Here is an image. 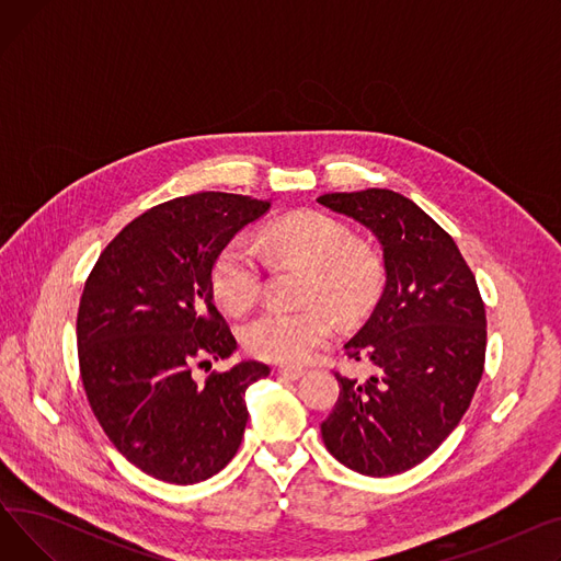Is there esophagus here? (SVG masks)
<instances>
[{
    "label": "esophagus",
    "instance_id": "1",
    "mask_svg": "<svg viewBox=\"0 0 561 561\" xmlns=\"http://www.w3.org/2000/svg\"><path fill=\"white\" fill-rule=\"evenodd\" d=\"M277 373L288 377V379H300L305 375V368L302 366H279Z\"/></svg>",
    "mask_w": 561,
    "mask_h": 561
}]
</instances>
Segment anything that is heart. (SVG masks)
I'll return each mask as SVG.
<instances>
[{
    "instance_id": "1",
    "label": "heart",
    "mask_w": 561,
    "mask_h": 561,
    "mask_svg": "<svg viewBox=\"0 0 561 561\" xmlns=\"http://www.w3.org/2000/svg\"><path fill=\"white\" fill-rule=\"evenodd\" d=\"M263 243L279 259L309 263L305 298L328 302L345 320L364 316L385 284V263L377 252L355 241V231L330 214L302 211L279 218L265 229ZM263 282L265 256L248 236H236L218 252L211 286L227 311L250 309ZM334 330V316L322 305L302 309L275 305L248 322L243 343L259 359L296 364L325 345Z\"/></svg>"
}]
</instances>
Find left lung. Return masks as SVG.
Listing matches in <instances>:
<instances>
[{"label":"left lung","mask_w":561,"mask_h":561,"mask_svg":"<svg viewBox=\"0 0 561 561\" xmlns=\"http://www.w3.org/2000/svg\"><path fill=\"white\" fill-rule=\"evenodd\" d=\"M318 202L366 225L385 248V293L345 343L368 379L336 373L339 400L320 432L362 476H398L427 459L476 396L484 373L486 311L453 236L409 197L366 188Z\"/></svg>","instance_id":"left-lung-1"}]
</instances>
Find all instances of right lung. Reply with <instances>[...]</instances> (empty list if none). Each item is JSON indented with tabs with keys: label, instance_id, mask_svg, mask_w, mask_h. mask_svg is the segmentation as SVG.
<instances>
[{
	"label": "right lung",
	"instance_id": "1",
	"mask_svg": "<svg viewBox=\"0 0 561 561\" xmlns=\"http://www.w3.org/2000/svg\"><path fill=\"white\" fill-rule=\"evenodd\" d=\"M271 202L204 191L152 206L104 248L77 313V355L95 419L142 473L195 484L222 470L248 423L245 389L271 368L227 359L236 339L214 302L211 271L236 231Z\"/></svg>",
	"mask_w": 561,
	"mask_h": 561
}]
</instances>
